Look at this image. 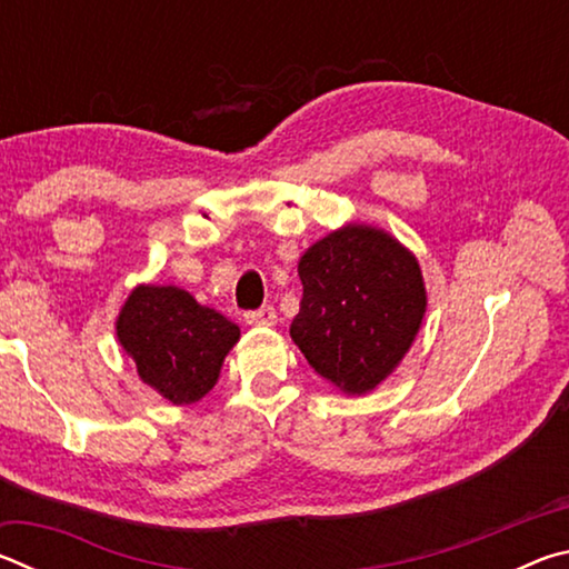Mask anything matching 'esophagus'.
Listing matches in <instances>:
<instances>
[{"label":"esophagus","mask_w":569,"mask_h":569,"mask_svg":"<svg viewBox=\"0 0 569 569\" xmlns=\"http://www.w3.org/2000/svg\"><path fill=\"white\" fill-rule=\"evenodd\" d=\"M276 319L278 316H276L273 306H263V308H258V311L246 313V323H250V326H273Z\"/></svg>","instance_id":"1"}]
</instances>
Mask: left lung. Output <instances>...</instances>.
<instances>
[{"instance_id": "left-lung-1", "label": "left lung", "mask_w": 569, "mask_h": 569, "mask_svg": "<svg viewBox=\"0 0 569 569\" xmlns=\"http://www.w3.org/2000/svg\"><path fill=\"white\" fill-rule=\"evenodd\" d=\"M303 298L291 339L346 393L389 377L417 336L427 291L417 258L383 230L346 226L301 256Z\"/></svg>"}]
</instances>
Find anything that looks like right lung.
Segmentation results:
<instances>
[{
  "mask_svg": "<svg viewBox=\"0 0 569 569\" xmlns=\"http://www.w3.org/2000/svg\"><path fill=\"white\" fill-rule=\"evenodd\" d=\"M118 339L140 379L182 407L216 387L240 329L182 288L138 286L120 311Z\"/></svg>",
  "mask_w": 569,
  "mask_h": 569,
  "instance_id": "obj_1",
  "label": "right lung"
}]
</instances>
